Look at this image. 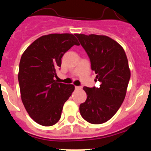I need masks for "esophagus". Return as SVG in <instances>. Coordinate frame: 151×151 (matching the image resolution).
Listing matches in <instances>:
<instances>
[{
	"instance_id": "1",
	"label": "esophagus",
	"mask_w": 151,
	"mask_h": 151,
	"mask_svg": "<svg viewBox=\"0 0 151 151\" xmlns=\"http://www.w3.org/2000/svg\"><path fill=\"white\" fill-rule=\"evenodd\" d=\"M75 88H76V90H80V89L82 88L79 87V86H76V87H75Z\"/></svg>"
}]
</instances>
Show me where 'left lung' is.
<instances>
[{"instance_id": "8db88e82", "label": "left lung", "mask_w": 151, "mask_h": 151, "mask_svg": "<svg viewBox=\"0 0 151 151\" xmlns=\"http://www.w3.org/2000/svg\"><path fill=\"white\" fill-rule=\"evenodd\" d=\"M75 35L90 58L95 80L100 82L98 88H83L87 99L80 104V114L91 124L104 123L115 115L125 99L131 76L127 57L122 47L108 36Z\"/></svg>"}]
</instances>
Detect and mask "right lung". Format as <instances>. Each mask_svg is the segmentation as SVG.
Returning <instances> with one entry per match:
<instances>
[{"mask_svg":"<svg viewBox=\"0 0 151 151\" xmlns=\"http://www.w3.org/2000/svg\"><path fill=\"white\" fill-rule=\"evenodd\" d=\"M73 45H79L75 35H47L31 44L21 57L18 74L21 99L31 118L39 125L57 123L74 91L73 85L54 80L61 58Z\"/></svg>","mask_w":151,"mask_h":151,"instance_id":"obj_1","label":"right lung"}]
</instances>
